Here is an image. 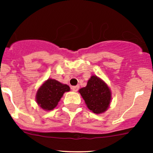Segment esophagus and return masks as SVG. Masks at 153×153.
<instances>
[{
    "label": "esophagus",
    "mask_w": 153,
    "mask_h": 153,
    "mask_svg": "<svg viewBox=\"0 0 153 153\" xmlns=\"http://www.w3.org/2000/svg\"><path fill=\"white\" fill-rule=\"evenodd\" d=\"M71 89H72V91H74V92H77V91L78 90V89H79V86H72Z\"/></svg>",
    "instance_id": "obj_1"
}]
</instances>
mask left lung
<instances>
[{
	"label": "left lung",
	"mask_w": 153,
	"mask_h": 153,
	"mask_svg": "<svg viewBox=\"0 0 153 153\" xmlns=\"http://www.w3.org/2000/svg\"><path fill=\"white\" fill-rule=\"evenodd\" d=\"M79 92L87 107L94 113H102L109 107L111 100L110 89L97 76L91 77L87 85L80 89Z\"/></svg>",
	"instance_id": "obj_1"
}]
</instances>
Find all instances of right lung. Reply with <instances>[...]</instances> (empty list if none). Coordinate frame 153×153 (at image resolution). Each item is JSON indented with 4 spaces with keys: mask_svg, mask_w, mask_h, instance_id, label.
<instances>
[{
    "mask_svg": "<svg viewBox=\"0 0 153 153\" xmlns=\"http://www.w3.org/2000/svg\"><path fill=\"white\" fill-rule=\"evenodd\" d=\"M70 90L69 86L54 79H48L38 89L36 101L42 109L52 110L58 105L65 92Z\"/></svg>",
    "mask_w": 153,
    "mask_h": 153,
    "instance_id": "right-lung-1",
    "label": "right lung"
}]
</instances>
